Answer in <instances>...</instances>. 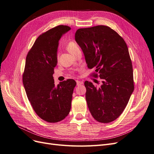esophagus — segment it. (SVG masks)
<instances>
[{
  "label": "esophagus",
  "mask_w": 154,
  "mask_h": 154,
  "mask_svg": "<svg viewBox=\"0 0 154 154\" xmlns=\"http://www.w3.org/2000/svg\"><path fill=\"white\" fill-rule=\"evenodd\" d=\"M82 84H83V82H82L76 80V85H77L78 86H79V85H82Z\"/></svg>",
  "instance_id": "34e87169"
}]
</instances>
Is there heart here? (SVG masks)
<instances>
[{"instance_id":"b5f03b06","label":"heart","mask_w":154,"mask_h":154,"mask_svg":"<svg viewBox=\"0 0 154 154\" xmlns=\"http://www.w3.org/2000/svg\"><path fill=\"white\" fill-rule=\"evenodd\" d=\"M79 48V47L78 45L76 44L75 42H70L67 45V49L71 54H72L74 52H75L76 50ZM57 58L58 59V54L57 56Z\"/></svg>"}]
</instances>
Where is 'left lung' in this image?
I'll list each match as a JSON object with an SVG mask.
<instances>
[{"label": "left lung", "instance_id": "left-lung-1", "mask_svg": "<svg viewBox=\"0 0 154 154\" xmlns=\"http://www.w3.org/2000/svg\"><path fill=\"white\" fill-rule=\"evenodd\" d=\"M75 40L82 49L91 74L102 79L97 87L85 82L86 100L94 118L102 123L116 120L123 112L134 90L132 62L125 41L109 26L79 28Z\"/></svg>", "mask_w": 154, "mask_h": 154}]
</instances>
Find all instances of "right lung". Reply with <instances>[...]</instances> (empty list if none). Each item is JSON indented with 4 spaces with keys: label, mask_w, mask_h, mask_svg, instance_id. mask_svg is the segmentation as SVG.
<instances>
[{
    "label": "right lung",
    "mask_w": 154,
    "mask_h": 154,
    "mask_svg": "<svg viewBox=\"0 0 154 154\" xmlns=\"http://www.w3.org/2000/svg\"><path fill=\"white\" fill-rule=\"evenodd\" d=\"M71 29L59 25L43 33L35 40L26 58L23 83L34 111L44 121L54 123L69 114L74 88L72 79L55 87L53 74L57 63L59 40Z\"/></svg>",
    "instance_id": "obj_1"
}]
</instances>
